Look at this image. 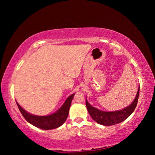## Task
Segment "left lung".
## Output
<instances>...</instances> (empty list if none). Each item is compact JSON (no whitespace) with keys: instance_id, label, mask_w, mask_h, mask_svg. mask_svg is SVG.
<instances>
[{"instance_id":"left-lung-1","label":"left lung","mask_w":155,"mask_h":155,"mask_svg":"<svg viewBox=\"0 0 155 155\" xmlns=\"http://www.w3.org/2000/svg\"><path fill=\"white\" fill-rule=\"evenodd\" d=\"M140 86L138 87V90L136 96L129 106L125 107L124 109L115 111H104L102 110L94 107L88 103L86 99V107L87 111L90 114V116L92 117L94 121L96 122L99 124L104 126H111L124 121L130 116L131 114L134 111V110L137 106L139 94H140Z\"/></svg>"}]
</instances>
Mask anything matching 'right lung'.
Listing matches in <instances>:
<instances>
[{"instance_id":"right-lung-1","label":"right lung","mask_w":155,"mask_h":155,"mask_svg":"<svg viewBox=\"0 0 155 155\" xmlns=\"http://www.w3.org/2000/svg\"><path fill=\"white\" fill-rule=\"evenodd\" d=\"M74 96V94H73L68 97L64 104L54 114L43 116L31 114L20 107L17 101L16 104L21 114L28 123L41 129L51 130L59 127L65 122Z\"/></svg>"}]
</instances>
